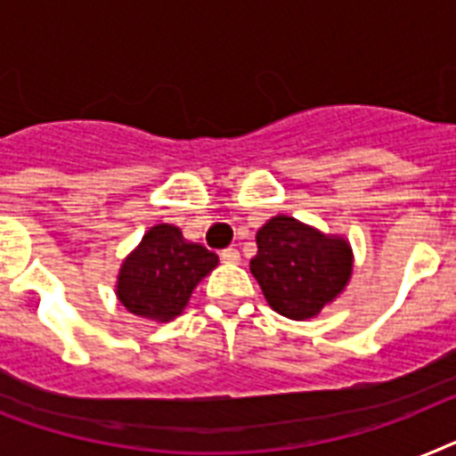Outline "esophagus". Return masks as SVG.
<instances>
[{
	"mask_svg": "<svg viewBox=\"0 0 456 456\" xmlns=\"http://www.w3.org/2000/svg\"><path fill=\"white\" fill-rule=\"evenodd\" d=\"M221 261L224 263H240V251L235 247H228V249L221 251Z\"/></svg>",
	"mask_w": 456,
	"mask_h": 456,
	"instance_id": "34e87169",
	"label": "esophagus"
}]
</instances>
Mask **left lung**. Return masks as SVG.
<instances>
[{
  "label": "left lung",
  "mask_w": 456,
  "mask_h": 456,
  "mask_svg": "<svg viewBox=\"0 0 456 456\" xmlns=\"http://www.w3.org/2000/svg\"><path fill=\"white\" fill-rule=\"evenodd\" d=\"M251 273L273 310L310 319L345 289L352 251L340 237H326L291 216H273L256 232Z\"/></svg>",
  "instance_id": "8db88e82"
}]
</instances>
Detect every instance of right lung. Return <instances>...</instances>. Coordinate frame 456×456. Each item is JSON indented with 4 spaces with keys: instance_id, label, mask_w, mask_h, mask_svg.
<instances>
[{
    "instance_id": "obj_1",
    "label": "right lung",
    "mask_w": 456,
    "mask_h": 456,
    "mask_svg": "<svg viewBox=\"0 0 456 456\" xmlns=\"http://www.w3.org/2000/svg\"><path fill=\"white\" fill-rule=\"evenodd\" d=\"M216 263L214 251L186 242L175 225H153L120 268L118 298L133 314L167 322L182 314L198 281Z\"/></svg>"
}]
</instances>
